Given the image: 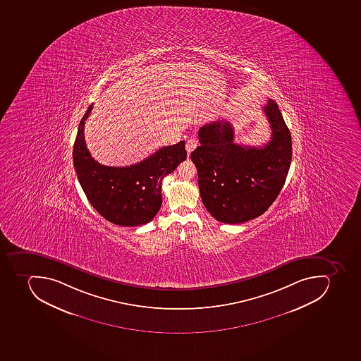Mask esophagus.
<instances>
[{
  "label": "esophagus",
  "instance_id": "34e87169",
  "mask_svg": "<svg viewBox=\"0 0 361 361\" xmlns=\"http://www.w3.org/2000/svg\"><path fill=\"white\" fill-rule=\"evenodd\" d=\"M197 146H198V140L196 138H190L188 140L187 144H185V149H187V153L190 154L191 152L196 149Z\"/></svg>",
  "mask_w": 361,
  "mask_h": 361
}]
</instances>
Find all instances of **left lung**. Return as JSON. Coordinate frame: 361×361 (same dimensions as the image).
I'll use <instances>...</instances> for the list:
<instances>
[{
    "mask_svg": "<svg viewBox=\"0 0 361 361\" xmlns=\"http://www.w3.org/2000/svg\"><path fill=\"white\" fill-rule=\"evenodd\" d=\"M271 137L263 147L234 142L226 120L202 126L200 146L191 153L202 204L214 219L239 224L260 216L282 189L292 159V140L282 113L269 99L264 106Z\"/></svg>",
    "mask_w": 361,
    "mask_h": 361,
    "instance_id": "left-lung-1",
    "label": "left lung"
}]
</instances>
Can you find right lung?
Here are the masks:
<instances>
[{
  "label": "right lung",
  "instance_id": "right-lung-1",
  "mask_svg": "<svg viewBox=\"0 0 361 361\" xmlns=\"http://www.w3.org/2000/svg\"><path fill=\"white\" fill-rule=\"evenodd\" d=\"M92 110L90 105L81 118L73 145V165L87 200L113 224H146L161 208V180L187 159L185 142L159 148L137 164L105 166L92 159L85 142V121Z\"/></svg>",
  "mask_w": 361,
  "mask_h": 361
}]
</instances>
